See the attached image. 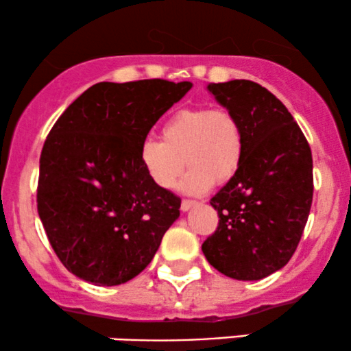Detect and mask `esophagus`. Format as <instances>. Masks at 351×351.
Here are the masks:
<instances>
[{
    "instance_id": "34e87169",
    "label": "esophagus",
    "mask_w": 351,
    "mask_h": 351,
    "mask_svg": "<svg viewBox=\"0 0 351 351\" xmlns=\"http://www.w3.org/2000/svg\"><path fill=\"white\" fill-rule=\"evenodd\" d=\"M196 201H191V199H183L181 201V211L183 213H186V211H189V209H191L193 206H196Z\"/></svg>"
}]
</instances>
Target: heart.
I'll list each match as a JSON object with an SVG mask.
<instances>
[{
  "instance_id": "1",
  "label": "heart",
  "mask_w": 351,
  "mask_h": 351,
  "mask_svg": "<svg viewBox=\"0 0 351 351\" xmlns=\"http://www.w3.org/2000/svg\"><path fill=\"white\" fill-rule=\"evenodd\" d=\"M162 135L163 140L147 138L140 147L145 173L162 189L175 186L184 162L189 170L180 189L186 195L226 183L243 162V125L226 108H183L165 122Z\"/></svg>"
}]
</instances>
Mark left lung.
<instances>
[{"label":"left lung","instance_id":"left-lung-1","mask_svg":"<svg viewBox=\"0 0 351 351\" xmlns=\"http://www.w3.org/2000/svg\"><path fill=\"white\" fill-rule=\"evenodd\" d=\"M208 90L243 125L244 156L211 198L219 224L201 249L224 276L259 280L284 267L299 245L312 206V152L291 112L265 87L241 79Z\"/></svg>","mask_w":351,"mask_h":351}]
</instances>
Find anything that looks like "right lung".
Returning <instances> with one entry per match:
<instances>
[{
    "instance_id": "obj_1",
    "label": "right lung",
    "mask_w": 351,
    "mask_h": 351,
    "mask_svg": "<svg viewBox=\"0 0 351 351\" xmlns=\"http://www.w3.org/2000/svg\"><path fill=\"white\" fill-rule=\"evenodd\" d=\"M191 82H99L66 108L44 142L38 213L67 271L120 285L152 263L181 199L156 186L140 147Z\"/></svg>"
}]
</instances>
